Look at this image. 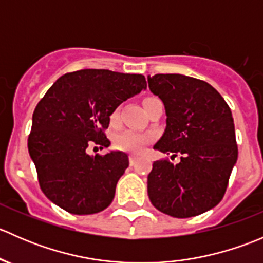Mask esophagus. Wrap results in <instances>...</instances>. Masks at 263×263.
Instances as JSON below:
<instances>
[{"label":"esophagus","mask_w":263,"mask_h":263,"mask_svg":"<svg viewBox=\"0 0 263 263\" xmlns=\"http://www.w3.org/2000/svg\"><path fill=\"white\" fill-rule=\"evenodd\" d=\"M136 159H137V156L135 155V154H131V155H129V164H131V165H134V164L136 163Z\"/></svg>","instance_id":"1"}]
</instances>
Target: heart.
I'll return each instance as SVG.
<instances>
[{"label":"heart","instance_id":"1","mask_svg":"<svg viewBox=\"0 0 263 263\" xmlns=\"http://www.w3.org/2000/svg\"><path fill=\"white\" fill-rule=\"evenodd\" d=\"M150 99V98H145V100ZM117 113L113 115V118H116ZM150 141V136L145 134H140V132L132 131V129H126V131L121 132L118 136L116 137L117 146L122 150L126 151H135L139 153L142 148L146 146L147 142Z\"/></svg>","mask_w":263,"mask_h":263}]
</instances>
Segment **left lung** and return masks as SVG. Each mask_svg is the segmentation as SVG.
<instances>
[{
  "label": "left lung",
  "instance_id": "obj_1",
  "mask_svg": "<svg viewBox=\"0 0 263 263\" xmlns=\"http://www.w3.org/2000/svg\"><path fill=\"white\" fill-rule=\"evenodd\" d=\"M148 89L164 103L166 127L154 145L181 161H154L147 195L161 213L197 216L224 197L238 159L234 121L224 98L206 81L179 73L147 78Z\"/></svg>",
  "mask_w": 263,
  "mask_h": 263
}]
</instances>
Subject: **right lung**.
Returning a JSON list of instances; mask_svg holds the SVG:
<instances>
[{"label": "right lung", "mask_w": 263, "mask_h": 263, "mask_svg": "<svg viewBox=\"0 0 263 263\" xmlns=\"http://www.w3.org/2000/svg\"><path fill=\"white\" fill-rule=\"evenodd\" d=\"M146 89L145 76L109 70L75 71L61 76L33 113L28 148L44 195L70 214L107 209L128 166L122 151L89 155L97 144L108 147L104 129L121 103Z\"/></svg>", "instance_id": "add662e5"}]
</instances>
